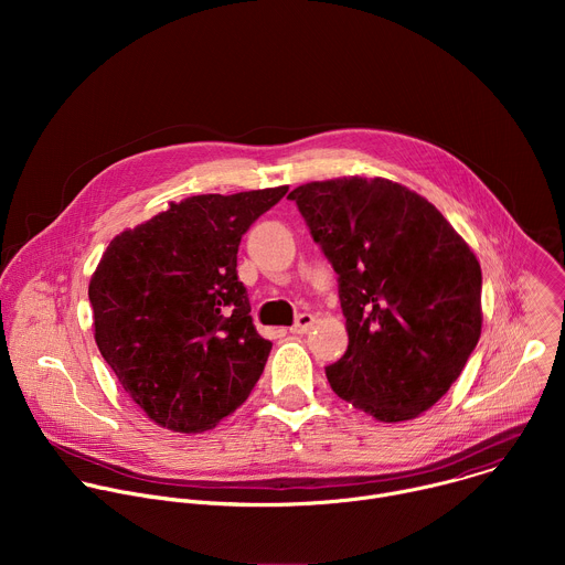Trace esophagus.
Listing matches in <instances>:
<instances>
[{"label":"esophagus","instance_id":"1","mask_svg":"<svg viewBox=\"0 0 565 565\" xmlns=\"http://www.w3.org/2000/svg\"><path fill=\"white\" fill-rule=\"evenodd\" d=\"M312 324H315V317L310 312H301V315H297L295 324L290 327V333H308L312 329Z\"/></svg>","mask_w":565,"mask_h":565}]
</instances>
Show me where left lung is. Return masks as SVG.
Here are the masks:
<instances>
[{
	"mask_svg": "<svg viewBox=\"0 0 565 565\" xmlns=\"http://www.w3.org/2000/svg\"><path fill=\"white\" fill-rule=\"evenodd\" d=\"M338 275L347 353L333 391L382 423L434 407L480 338V266L447 218L386 179L306 183L288 194Z\"/></svg>",
	"mask_w": 565,
	"mask_h": 565,
	"instance_id": "8db88e82",
	"label": "left lung"
}]
</instances>
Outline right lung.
I'll use <instances>...</instances> for the list:
<instances>
[{"instance_id":"1","label":"right lung","mask_w":565,"mask_h":565,"mask_svg":"<svg viewBox=\"0 0 565 565\" xmlns=\"http://www.w3.org/2000/svg\"><path fill=\"white\" fill-rule=\"evenodd\" d=\"M288 188L201 194L118 234L92 284L96 344L160 427L212 429L255 388L273 342L236 275L241 236Z\"/></svg>"}]
</instances>
